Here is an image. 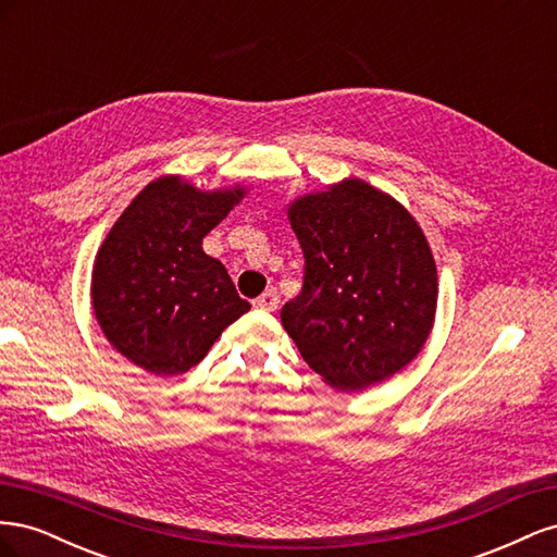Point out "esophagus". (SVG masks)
<instances>
[{
    "label": "esophagus",
    "mask_w": 557,
    "mask_h": 557,
    "mask_svg": "<svg viewBox=\"0 0 557 557\" xmlns=\"http://www.w3.org/2000/svg\"><path fill=\"white\" fill-rule=\"evenodd\" d=\"M252 305H256L262 311H276V307H278V293L274 288H269L256 301H252Z\"/></svg>",
    "instance_id": "1"
}]
</instances>
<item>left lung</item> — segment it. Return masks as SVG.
Segmentation results:
<instances>
[{
  "instance_id": "left-lung-1",
  "label": "left lung",
  "mask_w": 557,
  "mask_h": 557,
  "mask_svg": "<svg viewBox=\"0 0 557 557\" xmlns=\"http://www.w3.org/2000/svg\"><path fill=\"white\" fill-rule=\"evenodd\" d=\"M305 252L301 293L281 309L301 358L336 391L385 381L423 348L436 267L409 211L364 181L290 207Z\"/></svg>"
}]
</instances>
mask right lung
<instances>
[{
  "instance_id": "right-lung-1",
  "label": "right lung",
  "mask_w": 557,
  "mask_h": 557,
  "mask_svg": "<svg viewBox=\"0 0 557 557\" xmlns=\"http://www.w3.org/2000/svg\"><path fill=\"white\" fill-rule=\"evenodd\" d=\"M242 190L199 193L176 176L132 199L97 252L92 307L107 339L156 376L188 372L250 305L201 239Z\"/></svg>"
}]
</instances>
